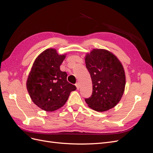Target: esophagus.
<instances>
[{"instance_id": "obj_1", "label": "esophagus", "mask_w": 153, "mask_h": 153, "mask_svg": "<svg viewBox=\"0 0 153 153\" xmlns=\"http://www.w3.org/2000/svg\"><path fill=\"white\" fill-rule=\"evenodd\" d=\"M75 85H76V87L77 90H78V89H80V84H79V83H76V84H75Z\"/></svg>"}]
</instances>
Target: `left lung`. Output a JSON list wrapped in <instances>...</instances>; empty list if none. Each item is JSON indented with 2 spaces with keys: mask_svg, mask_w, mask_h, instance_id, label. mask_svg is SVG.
I'll use <instances>...</instances> for the list:
<instances>
[{
  "mask_svg": "<svg viewBox=\"0 0 153 153\" xmlns=\"http://www.w3.org/2000/svg\"><path fill=\"white\" fill-rule=\"evenodd\" d=\"M85 62L92 83V94L85 99L88 106L97 112L113 108L121 101L126 85L121 62L109 50L94 48L86 53Z\"/></svg>",
  "mask_w": 153,
  "mask_h": 153,
  "instance_id": "left-lung-1",
  "label": "left lung"
}]
</instances>
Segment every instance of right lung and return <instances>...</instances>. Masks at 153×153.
<instances>
[{
    "instance_id": "1",
    "label": "right lung",
    "mask_w": 153,
    "mask_h": 153,
    "mask_svg": "<svg viewBox=\"0 0 153 153\" xmlns=\"http://www.w3.org/2000/svg\"><path fill=\"white\" fill-rule=\"evenodd\" d=\"M66 56L55 48L46 49L35 59L27 78V89L32 101L46 112L61 108L76 89L67 81V73L60 69Z\"/></svg>"
}]
</instances>
